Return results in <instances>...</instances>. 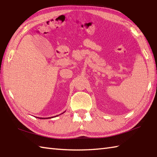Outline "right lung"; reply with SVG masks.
Here are the masks:
<instances>
[{"label":"right lung","instance_id":"right-lung-1","mask_svg":"<svg viewBox=\"0 0 157 157\" xmlns=\"http://www.w3.org/2000/svg\"><path fill=\"white\" fill-rule=\"evenodd\" d=\"M57 116H58V115H57ZM38 119H43V118H38Z\"/></svg>","mask_w":157,"mask_h":157}]
</instances>
